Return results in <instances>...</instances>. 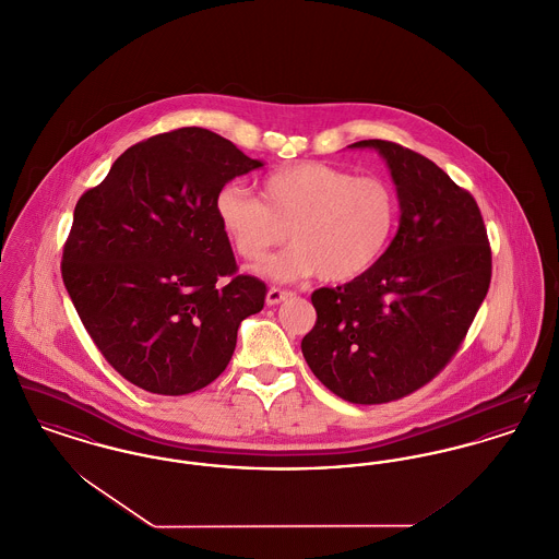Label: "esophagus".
<instances>
[{
	"label": "esophagus",
	"instance_id": "1",
	"mask_svg": "<svg viewBox=\"0 0 559 559\" xmlns=\"http://www.w3.org/2000/svg\"><path fill=\"white\" fill-rule=\"evenodd\" d=\"M294 296H296L294 292H285V289L272 287V289L267 292V296H265V301H267V306H278L281 301H285V299H289V297Z\"/></svg>",
	"mask_w": 559,
	"mask_h": 559
}]
</instances>
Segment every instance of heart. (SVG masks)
Wrapping results in <instances>:
<instances>
[{"mask_svg":"<svg viewBox=\"0 0 559 559\" xmlns=\"http://www.w3.org/2000/svg\"><path fill=\"white\" fill-rule=\"evenodd\" d=\"M258 194L226 186L215 198V215L234 253L249 265L265 262L289 231L294 247L265 265L276 281L319 274L328 283H350L380 262L399 222L389 181L328 163L270 170Z\"/></svg>","mask_w":559,"mask_h":559,"instance_id":"heart-1","label":"heart"}]
</instances>
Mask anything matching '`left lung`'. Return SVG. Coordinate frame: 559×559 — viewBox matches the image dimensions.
<instances>
[{"mask_svg": "<svg viewBox=\"0 0 559 559\" xmlns=\"http://www.w3.org/2000/svg\"><path fill=\"white\" fill-rule=\"evenodd\" d=\"M350 147L382 154L401 222L369 272L312 294L317 323L301 353L331 393L378 405L416 393L454 359L490 289L492 249L475 198L432 160L382 139Z\"/></svg>", "mask_w": 559, "mask_h": 559, "instance_id": "8db88e82", "label": "left lung"}]
</instances>
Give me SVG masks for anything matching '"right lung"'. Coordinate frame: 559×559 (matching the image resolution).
Wrapping results in <instances>:
<instances>
[{"label":"right lung","mask_w":559,"mask_h":559,"mask_svg":"<svg viewBox=\"0 0 559 559\" xmlns=\"http://www.w3.org/2000/svg\"><path fill=\"white\" fill-rule=\"evenodd\" d=\"M262 163L186 127L134 143L73 211L61 274L105 361L154 394L209 386L265 283L238 274L215 198Z\"/></svg>","instance_id":"add662e5"}]
</instances>
